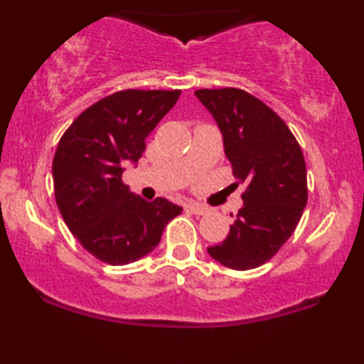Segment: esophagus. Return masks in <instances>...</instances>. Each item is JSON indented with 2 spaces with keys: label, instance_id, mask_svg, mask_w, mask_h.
<instances>
[{
  "label": "esophagus",
  "instance_id": "34e87169",
  "mask_svg": "<svg viewBox=\"0 0 364 364\" xmlns=\"http://www.w3.org/2000/svg\"><path fill=\"white\" fill-rule=\"evenodd\" d=\"M187 210L193 213V215H205V213L208 212V208L200 205V203H188Z\"/></svg>",
  "mask_w": 364,
  "mask_h": 364
}]
</instances>
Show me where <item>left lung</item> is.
<instances>
[{
    "label": "left lung",
    "instance_id": "8db88e82",
    "mask_svg": "<svg viewBox=\"0 0 364 364\" xmlns=\"http://www.w3.org/2000/svg\"><path fill=\"white\" fill-rule=\"evenodd\" d=\"M220 127L243 207L225 240L207 252L232 270H250L277 255L300 222L308 200L301 147L278 114L237 87L197 89Z\"/></svg>",
    "mask_w": 364,
    "mask_h": 364
}]
</instances>
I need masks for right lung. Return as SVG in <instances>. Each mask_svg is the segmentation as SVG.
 <instances>
[{
	"label": "right lung",
	"mask_w": 364,
	"mask_h": 364,
	"mask_svg": "<svg viewBox=\"0 0 364 364\" xmlns=\"http://www.w3.org/2000/svg\"><path fill=\"white\" fill-rule=\"evenodd\" d=\"M181 91L124 89L94 102L59 139L53 159L54 197L77 242L109 265H127L161 242L182 208L166 198L147 202L129 192L124 166L137 162L146 137Z\"/></svg>",
	"instance_id": "1"
}]
</instances>
